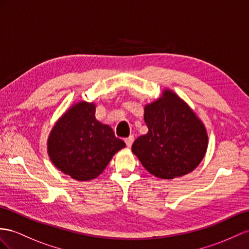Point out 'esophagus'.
Instances as JSON below:
<instances>
[{
  "label": "esophagus",
  "instance_id": "34e87169",
  "mask_svg": "<svg viewBox=\"0 0 249 249\" xmlns=\"http://www.w3.org/2000/svg\"><path fill=\"white\" fill-rule=\"evenodd\" d=\"M132 142H133V136L132 135L125 138V143H126L127 146H128V147H130V146L132 145Z\"/></svg>",
  "mask_w": 249,
  "mask_h": 249
}]
</instances>
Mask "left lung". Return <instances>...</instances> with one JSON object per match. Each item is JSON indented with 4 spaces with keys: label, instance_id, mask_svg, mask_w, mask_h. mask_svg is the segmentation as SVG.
Listing matches in <instances>:
<instances>
[{
    "label": "left lung",
    "instance_id": "obj_1",
    "mask_svg": "<svg viewBox=\"0 0 249 249\" xmlns=\"http://www.w3.org/2000/svg\"><path fill=\"white\" fill-rule=\"evenodd\" d=\"M146 135L131 150L144 168L155 177L171 180L197 167L205 157L208 135L202 120L185 101L170 89L144 107Z\"/></svg>",
    "mask_w": 249,
    "mask_h": 249
}]
</instances>
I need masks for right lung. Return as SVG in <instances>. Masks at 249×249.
Here are the masks:
<instances>
[{
    "label": "right lung",
    "mask_w": 249,
    "mask_h": 249,
    "mask_svg": "<svg viewBox=\"0 0 249 249\" xmlns=\"http://www.w3.org/2000/svg\"><path fill=\"white\" fill-rule=\"evenodd\" d=\"M125 146L110 126L95 119L93 102L79 101L53 125L47 139V154L64 175L76 181H90Z\"/></svg>",
    "instance_id": "right-lung-1"
}]
</instances>
